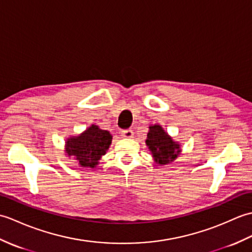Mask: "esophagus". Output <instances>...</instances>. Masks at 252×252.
Returning <instances> with one entry per match:
<instances>
[{"label": "esophagus", "mask_w": 252, "mask_h": 252, "mask_svg": "<svg viewBox=\"0 0 252 252\" xmlns=\"http://www.w3.org/2000/svg\"><path fill=\"white\" fill-rule=\"evenodd\" d=\"M121 136L123 137V138H132L133 137V131L131 130V129H127V130H122V133H121Z\"/></svg>", "instance_id": "1"}]
</instances>
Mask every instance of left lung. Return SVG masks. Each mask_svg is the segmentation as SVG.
I'll return each instance as SVG.
<instances>
[{
    "mask_svg": "<svg viewBox=\"0 0 252 252\" xmlns=\"http://www.w3.org/2000/svg\"><path fill=\"white\" fill-rule=\"evenodd\" d=\"M145 144L149 148L154 163L160 166L172 163L182 152L181 144L173 140L159 124L149 126Z\"/></svg>",
    "mask_w": 252,
    "mask_h": 252,
    "instance_id": "obj_1",
    "label": "left lung"
}]
</instances>
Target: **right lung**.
I'll list each match as a JSON object with an SVG mask.
<instances>
[{
	"mask_svg": "<svg viewBox=\"0 0 252 252\" xmlns=\"http://www.w3.org/2000/svg\"><path fill=\"white\" fill-rule=\"evenodd\" d=\"M111 143L110 131L93 124L80 135L66 139L64 153L68 158H73L83 168H96Z\"/></svg>",
	"mask_w": 252,
	"mask_h": 252,
	"instance_id": "right-lung-1",
	"label": "right lung"
}]
</instances>
